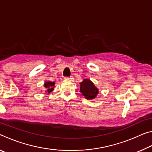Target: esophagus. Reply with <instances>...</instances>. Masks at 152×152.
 <instances>
[{
	"mask_svg": "<svg viewBox=\"0 0 152 152\" xmlns=\"http://www.w3.org/2000/svg\"><path fill=\"white\" fill-rule=\"evenodd\" d=\"M64 79L67 80H72V77H65Z\"/></svg>",
	"mask_w": 152,
	"mask_h": 152,
	"instance_id": "34e87169",
	"label": "esophagus"
}]
</instances>
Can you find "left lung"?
Wrapping results in <instances>:
<instances>
[{
    "label": "left lung",
    "mask_w": 152,
    "mask_h": 152,
    "mask_svg": "<svg viewBox=\"0 0 152 152\" xmlns=\"http://www.w3.org/2000/svg\"><path fill=\"white\" fill-rule=\"evenodd\" d=\"M80 92L83 96L88 100L94 99L99 91L94 84L88 79L84 80L80 83Z\"/></svg>",
    "instance_id": "8db88e82"
}]
</instances>
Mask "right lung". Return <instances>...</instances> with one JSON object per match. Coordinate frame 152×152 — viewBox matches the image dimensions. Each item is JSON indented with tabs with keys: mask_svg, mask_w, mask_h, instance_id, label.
<instances>
[{
	"mask_svg": "<svg viewBox=\"0 0 152 152\" xmlns=\"http://www.w3.org/2000/svg\"><path fill=\"white\" fill-rule=\"evenodd\" d=\"M54 84H55L54 82H46L44 84V86L46 88H48V92H50L53 90V86H54Z\"/></svg>",
	"mask_w": 152,
	"mask_h": 152,
	"instance_id": "add662e5",
	"label": "right lung"
}]
</instances>
